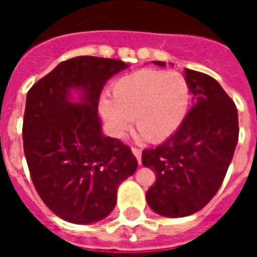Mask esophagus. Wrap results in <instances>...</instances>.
Here are the masks:
<instances>
[{"label": "esophagus", "instance_id": "34e87169", "mask_svg": "<svg viewBox=\"0 0 257 257\" xmlns=\"http://www.w3.org/2000/svg\"><path fill=\"white\" fill-rule=\"evenodd\" d=\"M134 153V156L136 157V160H138V162H139V165H142V151L138 148H133L131 149Z\"/></svg>", "mask_w": 257, "mask_h": 257}]
</instances>
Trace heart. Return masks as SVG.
<instances>
[{
	"label": "heart",
	"instance_id": "b5f03b06",
	"mask_svg": "<svg viewBox=\"0 0 257 257\" xmlns=\"http://www.w3.org/2000/svg\"><path fill=\"white\" fill-rule=\"evenodd\" d=\"M112 99L101 97L99 108L109 131L122 139L133 118L139 140L158 144L180 128L190 106V86L179 72L140 69L118 78Z\"/></svg>",
	"mask_w": 257,
	"mask_h": 257
}]
</instances>
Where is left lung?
<instances>
[{"instance_id": "left-lung-1", "label": "left lung", "mask_w": 257, "mask_h": 257, "mask_svg": "<svg viewBox=\"0 0 257 257\" xmlns=\"http://www.w3.org/2000/svg\"><path fill=\"white\" fill-rule=\"evenodd\" d=\"M153 64L166 67L165 61ZM192 94V109L176 133L142 162L156 172L147 202L156 213L184 217L202 210L221 187L238 143V112L216 79L184 70Z\"/></svg>"}]
</instances>
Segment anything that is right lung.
I'll list each match as a JSON object with an SVG mask.
<instances>
[{"mask_svg": "<svg viewBox=\"0 0 257 257\" xmlns=\"http://www.w3.org/2000/svg\"><path fill=\"white\" fill-rule=\"evenodd\" d=\"M130 64L77 56L56 65L27 94L23 142L31 178L45 205L73 224L105 219L117 189L138 169L131 149L105 136L97 117L104 85Z\"/></svg>", "mask_w": 257, "mask_h": 257, "instance_id": "add662e5", "label": "right lung"}]
</instances>
